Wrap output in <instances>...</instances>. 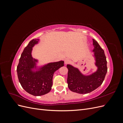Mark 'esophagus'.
<instances>
[{"instance_id":"1","label":"esophagus","mask_w":123,"mask_h":123,"mask_svg":"<svg viewBox=\"0 0 123 123\" xmlns=\"http://www.w3.org/2000/svg\"><path fill=\"white\" fill-rule=\"evenodd\" d=\"M70 62H71V61L69 59L66 58V59H65V64L66 65L69 64V63H70Z\"/></svg>"}]
</instances>
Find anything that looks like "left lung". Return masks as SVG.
I'll return each instance as SVG.
<instances>
[{"mask_svg": "<svg viewBox=\"0 0 123 123\" xmlns=\"http://www.w3.org/2000/svg\"><path fill=\"white\" fill-rule=\"evenodd\" d=\"M94 56L96 71L89 75H85L79 69L70 65H67L68 69L67 83L69 89L80 94L89 93L101 85L107 72L106 57L104 51L96 41L93 39Z\"/></svg>", "mask_w": 123, "mask_h": 123, "instance_id": "left-lung-1", "label": "left lung"}]
</instances>
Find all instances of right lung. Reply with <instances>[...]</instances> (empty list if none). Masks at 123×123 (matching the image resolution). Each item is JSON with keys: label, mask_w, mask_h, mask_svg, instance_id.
Here are the masks:
<instances>
[{"label": "right lung", "mask_w": 123, "mask_h": 123, "mask_svg": "<svg viewBox=\"0 0 123 123\" xmlns=\"http://www.w3.org/2000/svg\"><path fill=\"white\" fill-rule=\"evenodd\" d=\"M38 41L39 39H33L29 42L21 55L17 67L18 78L22 87L34 96L49 93L52 86L54 72L64 66V62L61 61L50 62L37 68L38 61L32 57L31 53L32 48L38 43Z\"/></svg>", "instance_id": "obj_1"}]
</instances>
